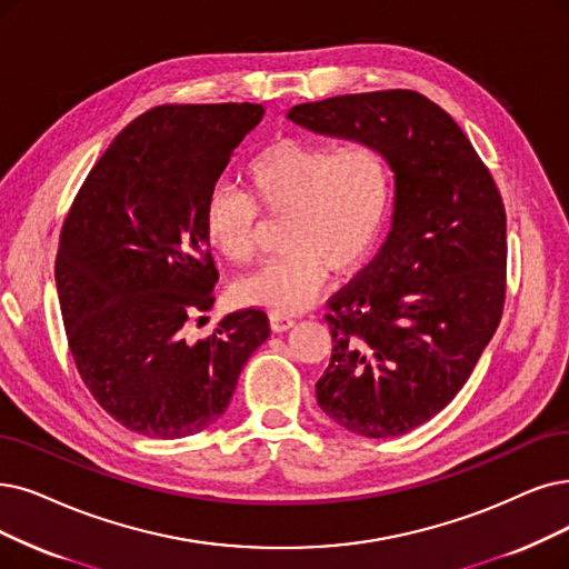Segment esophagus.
<instances>
[{
    "label": "esophagus",
    "mask_w": 569,
    "mask_h": 569,
    "mask_svg": "<svg viewBox=\"0 0 569 569\" xmlns=\"http://www.w3.org/2000/svg\"><path fill=\"white\" fill-rule=\"evenodd\" d=\"M270 329L276 331V333H282V331H287V329H291L293 327V320L291 317H284V315H276V312H270Z\"/></svg>",
    "instance_id": "esophagus-1"
}]
</instances>
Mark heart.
Returning a JSON list of instances; mask_svg holds the SVG:
<instances>
[{
	"mask_svg": "<svg viewBox=\"0 0 569 569\" xmlns=\"http://www.w3.org/2000/svg\"><path fill=\"white\" fill-rule=\"evenodd\" d=\"M244 177L254 201L226 184L210 191L202 208L210 242L231 263H252L261 210L287 217V252L236 284L242 306L284 317L303 312L322 291L327 270L350 276L363 266L388 221L392 170L388 156L369 142L336 149L280 138L252 156Z\"/></svg>",
	"mask_w": 569,
	"mask_h": 569,
	"instance_id": "1",
	"label": "heart"
}]
</instances>
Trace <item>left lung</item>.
Here are the masks:
<instances>
[{
  "mask_svg": "<svg viewBox=\"0 0 569 569\" xmlns=\"http://www.w3.org/2000/svg\"><path fill=\"white\" fill-rule=\"evenodd\" d=\"M312 132L376 144L395 172L392 231L329 299L317 403L355 435L401 437L456 399L502 320L507 212L467 134L416 90L291 107Z\"/></svg>",
  "mask_w": 569,
  "mask_h": 569,
  "instance_id": "obj_1",
  "label": "left lung"
}]
</instances>
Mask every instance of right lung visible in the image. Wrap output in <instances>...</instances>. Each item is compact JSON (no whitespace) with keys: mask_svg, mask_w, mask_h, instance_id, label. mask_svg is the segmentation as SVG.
Returning a JSON list of instances; mask_svg holds the SVG:
<instances>
[{"mask_svg":"<svg viewBox=\"0 0 569 569\" xmlns=\"http://www.w3.org/2000/svg\"><path fill=\"white\" fill-rule=\"evenodd\" d=\"M261 117L249 102L144 111L88 172L62 221L56 284L77 371L142 437L181 439L217 422L270 336L266 312L244 308L212 336L189 338L219 280L202 208Z\"/></svg>","mask_w":569,"mask_h":569,"instance_id":"1","label":"right lung"}]
</instances>
